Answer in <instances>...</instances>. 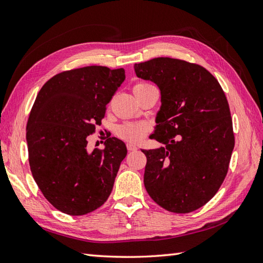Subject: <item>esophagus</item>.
I'll use <instances>...</instances> for the list:
<instances>
[{"label":"esophagus","mask_w":263,"mask_h":263,"mask_svg":"<svg viewBox=\"0 0 263 263\" xmlns=\"http://www.w3.org/2000/svg\"><path fill=\"white\" fill-rule=\"evenodd\" d=\"M126 148H127V150H128V152H132V150H136V149H137V147L135 146V144H133V143H131V142H128V143H126Z\"/></svg>","instance_id":"1"}]
</instances>
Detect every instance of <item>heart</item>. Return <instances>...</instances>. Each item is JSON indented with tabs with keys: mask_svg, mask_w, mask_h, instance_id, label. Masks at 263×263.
<instances>
[{
	"mask_svg": "<svg viewBox=\"0 0 263 263\" xmlns=\"http://www.w3.org/2000/svg\"><path fill=\"white\" fill-rule=\"evenodd\" d=\"M149 87H153L148 82H138L135 85L133 90L140 91L143 89H147ZM147 131V126L143 124H137V123H131V124H125L121 126L119 130H117V135L120 138L124 139V140L128 141H138L143 137L144 133Z\"/></svg>",
	"mask_w": 263,
	"mask_h": 263,
	"instance_id": "1",
	"label": "heart"
}]
</instances>
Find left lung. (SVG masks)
<instances>
[{"label":"left lung","mask_w":263,"mask_h":263,"mask_svg":"<svg viewBox=\"0 0 263 263\" xmlns=\"http://www.w3.org/2000/svg\"><path fill=\"white\" fill-rule=\"evenodd\" d=\"M135 71L157 85L161 102L150 138L164 147L141 150L144 186L161 208L197 210L224 182L235 144L225 92L209 71L182 60L153 59Z\"/></svg>","instance_id":"8db88e82"}]
</instances>
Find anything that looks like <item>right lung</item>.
<instances>
[{"label": "right lung", "mask_w": 263, "mask_h": 263, "mask_svg": "<svg viewBox=\"0 0 263 263\" xmlns=\"http://www.w3.org/2000/svg\"><path fill=\"white\" fill-rule=\"evenodd\" d=\"M124 79V69L86 66L54 76L37 95L27 123L30 170L44 197L64 214H89L113 190L125 143L111 137L103 150L88 152L87 138Z\"/></svg>", "instance_id": "obj_1"}]
</instances>
